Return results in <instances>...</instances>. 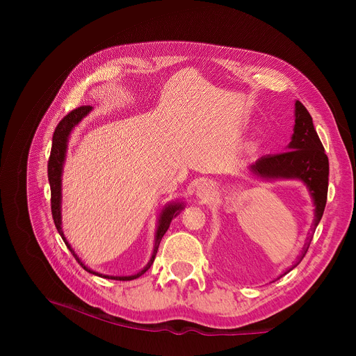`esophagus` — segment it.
<instances>
[{
  "label": "esophagus",
  "mask_w": 356,
  "mask_h": 356,
  "mask_svg": "<svg viewBox=\"0 0 356 356\" xmlns=\"http://www.w3.org/2000/svg\"><path fill=\"white\" fill-rule=\"evenodd\" d=\"M215 193V189H213V184L212 183H202L197 191H196V195L199 196V199L202 200H209Z\"/></svg>",
  "instance_id": "esophagus-1"
}]
</instances>
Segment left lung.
<instances>
[{
	"label": "left lung",
	"mask_w": 356,
	"mask_h": 356,
	"mask_svg": "<svg viewBox=\"0 0 356 356\" xmlns=\"http://www.w3.org/2000/svg\"><path fill=\"white\" fill-rule=\"evenodd\" d=\"M294 133L289 144V152L280 154H268L258 159L250 165V170L259 179H297L302 180L313 197L314 203V228L319 225L327 200L329 184V160L323 144L317 136L309 111L300 101H296ZM313 232L307 236L302 255L297 258V267L306 255ZM290 268V270H291ZM289 270V271H290Z\"/></svg>",
	"instance_id": "left-lung-1"
}]
</instances>
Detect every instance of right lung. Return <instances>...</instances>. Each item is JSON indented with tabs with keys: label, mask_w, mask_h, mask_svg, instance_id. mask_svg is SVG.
<instances>
[{
	"label": "right lung",
	"mask_w": 356,
	"mask_h": 356,
	"mask_svg": "<svg viewBox=\"0 0 356 356\" xmlns=\"http://www.w3.org/2000/svg\"><path fill=\"white\" fill-rule=\"evenodd\" d=\"M89 111H92L90 106H79L76 109L70 111L69 114L58 124L56 127L54 133H53V143H51V152H50V157H49V163H47V176H49V183H50V192H51V215H53V220H54V225L58 232L60 234L62 239L65 241L66 247L70 250V252L73 254V257L76 258L78 263L82 266L83 270H86L90 274H95L104 278H111V280H122V282H127V280H134L138 278L140 275H143L149 267H152L153 261L156 258L159 245H160V241L163 238V235L167 232L168 227H170V222L173 218H176L180 211L183 209V203L180 202H173V203H168L167 207L161 211L160 218H159V225H157V231H156V244H154V250L152 254V258H149L148 264L138 271L134 275H122V277H117V275H104L99 274L97 271H92L90 268H88L81 258L74 254V251L72 250L70 244L67 242V239L63 235L62 231V213H60V202H62V173H63V163H65V157H66V148H67V141H69V136L72 133V129L76 127L81 120L83 117H86L89 114Z\"/></svg>",
	"instance_id": "1"
}]
</instances>
